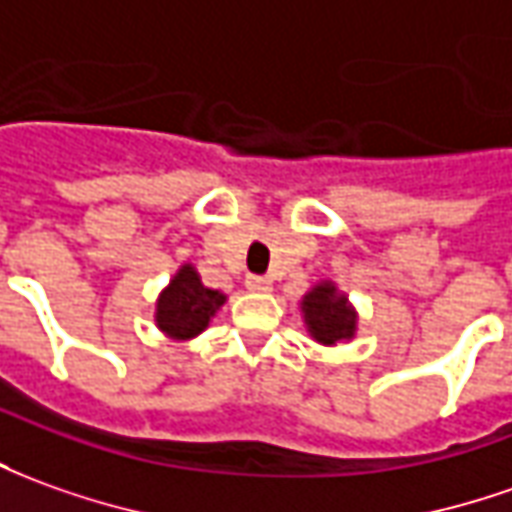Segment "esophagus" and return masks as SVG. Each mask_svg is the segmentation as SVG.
Instances as JSON below:
<instances>
[{"label":"esophagus","instance_id":"1","mask_svg":"<svg viewBox=\"0 0 512 512\" xmlns=\"http://www.w3.org/2000/svg\"><path fill=\"white\" fill-rule=\"evenodd\" d=\"M245 287H248L250 292H267V290H270V278L248 276V278H245Z\"/></svg>","mask_w":512,"mask_h":512}]
</instances>
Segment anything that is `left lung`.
Returning <instances> with one entry per match:
<instances>
[{
  "mask_svg": "<svg viewBox=\"0 0 512 512\" xmlns=\"http://www.w3.org/2000/svg\"><path fill=\"white\" fill-rule=\"evenodd\" d=\"M301 312L303 320H306V329L317 343L337 345L343 340H351L357 331L354 306L331 281H320L303 295Z\"/></svg>",
  "mask_w": 512,
  "mask_h": 512,
  "instance_id": "8db88e82",
  "label": "left lung"
}]
</instances>
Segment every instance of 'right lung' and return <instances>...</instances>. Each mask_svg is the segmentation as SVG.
Returning a JSON list of instances; mask_svg holds the SVG:
<instances>
[{
  "instance_id": "1",
  "label": "right lung",
  "mask_w": 512,
  "mask_h": 512,
  "mask_svg": "<svg viewBox=\"0 0 512 512\" xmlns=\"http://www.w3.org/2000/svg\"><path fill=\"white\" fill-rule=\"evenodd\" d=\"M222 303H225V295L220 290H209L200 281L195 267L183 264L172 276L167 290L158 295L155 326L164 331L169 340H192L200 331H206Z\"/></svg>"
}]
</instances>
